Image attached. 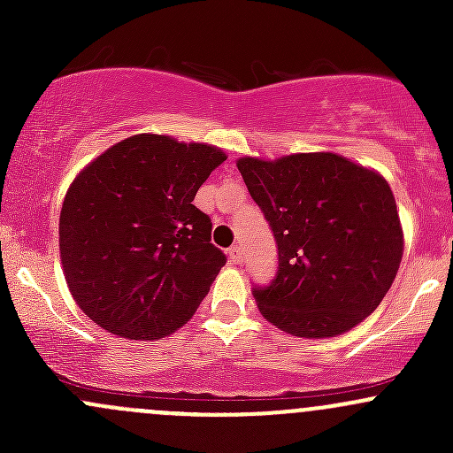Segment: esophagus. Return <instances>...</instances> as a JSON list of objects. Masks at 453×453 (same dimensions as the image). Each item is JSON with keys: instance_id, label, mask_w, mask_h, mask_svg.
<instances>
[{"instance_id": "obj_1", "label": "esophagus", "mask_w": 453, "mask_h": 453, "mask_svg": "<svg viewBox=\"0 0 453 453\" xmlns=\"http://www.w3.org/2000/svg\"><path fill=\"white\" fill-rule=\"evenodd\" d=\"M227 256H230V263L232 265H241V263H243V250H241V245H234V248H230V252H227Z\"/></svg>"}]
</instances>
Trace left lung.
Returning a JSON list of instances; mask_svg holds the SVG:
<instances>
[{
	"label": "left lung",
	"instance_id": "left-lung-1",
	"mask_svg": "<svg viewBox=\"0 0 453 453\" xmlns=\"http://www.w3.org/2000/svg\"><path fill=\"white\" fill-rule=\"evenodd\" d=\"M278 245V272L254 300L296 337H335L368 318L403 256L395 195L379 173L335 153L236 162Z\"/></svg>",
	"mask_w": 453,
	"mask_h": 453
}]
</instances>
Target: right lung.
<instances>
[{"instance_id":"right-lung-1","label":"right lung","mask_w":453,"mask_h":453,"mask_svg":"<svg viewBox=\"0 0 453 453\" xmlns=\"http://www.w3.org/2000/svg\"><path fill=\"white\" fill-rule=\"evenodd\" d=\"M223 162L217 146L140 134L76 175L58 248L87 318L129 340H159L193 318L227 260L210 243V217L193 205Z\"/></svg>"}]
</instances>
